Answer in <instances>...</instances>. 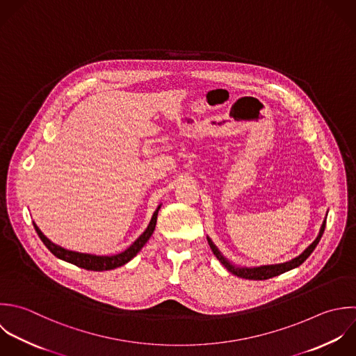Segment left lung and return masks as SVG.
Listing matches in <instances>:
<instances>
[{
  "instance_id": "8db88e82",
  "label": "left lung",
  "mask_w": 356,
  "mask_h": 356,
  "mask_svg": "<svg viewBox=\"0 0 356 356\" xmlns=\"http://www.w3.org/2000/svg\"><path fill=\"white\" fill-rule=\"evenodd\" d=\"M325 227H326V219L323 220V225L321 227V232L316 237V240L302 252L300 254L297 258L289 261V262H284V264H277V265H264V266H257V268H238L236 265H233L227 258L223 257V254L218 250V247L213 244V241L208 238V243H209V247L212 250V252L215 254V257L220 261V264L233 275H236L237 277H243V279H248V280H266V279H270V277H275V276H279L284 272H289L291 269H296L298 268L300 265H302L308 257L314 252V250L316 248V245L319 244L323 233H325Z\"/></svg>"
}]
</instances>
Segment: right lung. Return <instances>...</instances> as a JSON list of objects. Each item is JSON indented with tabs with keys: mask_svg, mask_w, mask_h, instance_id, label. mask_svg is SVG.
<instances>
[{
	"mask_svg": "<svg viewBox=\"0 0 356 356\" xmlns=\"http://www.w3.org/2000/svg\"><path fill=\"white\" fill-rule=\"evenodd\" d=\"M161 205L156 208V211L154 212L149 225L147 226V229L144 230V233L123 252L120 254H115V255H94V254H84V252H76V251H70L66 250L58 244H54L51 240H48L42 232L37 227V225L33 222V226L38 234V237L41 238V241L44 243V245L59 259L69 262L72 265H76L79 268L87 269V270H94V272H102V270H112L116 269L119 266H123L124 264H127L129 261H131L140 251L141 248L145 245V243L149 240V237L152 236L154 230H155V225H156V218H158V211H159Z\"/></svg>",
	"mask_w": 356,
	"mask_h": 356,
	"instance_id": "add662e5",
	"label": "right lung"
}]
</instances>
